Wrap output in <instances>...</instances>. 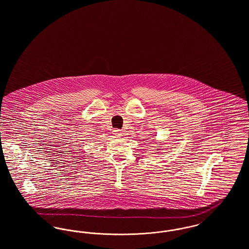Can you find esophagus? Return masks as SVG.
Wrapping results in <instances>:
<instances>
[{
	"mask_svg": "<svg viewBox=\"0 0 249 249\" xmlns=\"http://www.w3.org/2000/svg\"><path fill=\"white\" fill-rule=\"evenodd\" d=\"M113 132H114V134H115L116 136H118V137L122 134L121 130H119V129H115V130H113Z\"/></svg>",
	"mask_w": 249,
	"mask_h": 249,
	"instance_id": "esophagus-1",
	"label": "esophagus"
}]
</instances>
